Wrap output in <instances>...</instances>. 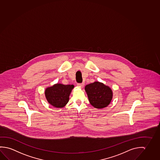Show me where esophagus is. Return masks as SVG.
<instances>
[{
    "label": "esophagus",
    "instance_id": "esophagus-1",
    "mask_svg": "<svg viewBox=\"0 0 160 160\" xmlns=\"http://www.w3.org/2000/svg\"><path fill=\"white\" fill-rule=\"evenodd\" d=\"M77 86L80 87L81 88H83L84 86V83H78L77 84Z\"/></svg>",
    "mask_w": 160,
    "mask_h": 160
}]
</instances>
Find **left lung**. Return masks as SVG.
Instances as JSON below:
<instances>
[{
    "label": "left lung",
    "instance_id": "obj_1",
    "mask_svg": "<svg viewBox=\"0 0 160 160\" xmlns=\"http://www.w3.org/2000/svg\"><path fill=\"white\" fill-rule=\"evenodd\" d=\"M85 91L90 103L96 108L106 107L112 99L113 92L111 88L99 82L87 84L85 87Z\"/></svg>",
    "mask_w": 160,
    "mask_h": 160
}]
</instances>
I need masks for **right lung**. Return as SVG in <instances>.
<instances>
[{
  "label": "right lung",
  "mask_w": 160,
  "mask_h": 160,
  "mask_svg": "<svg viewBox=\"0 0 160 160\" xmlns=\"http://www.w3.org/2000/svg\"><path fill=\"white\" fill-rule=\"evenodd\" d=\"M74 88L73 85L57 83L48 87L45 90L47 101L56 108H63L69 101V97Z\"/></svg>",
  "instance_id": "obj_1"
}]
</instances>
